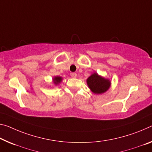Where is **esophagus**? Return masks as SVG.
Segmentation results:
<instances>
[{
    "label": "esophagus",
    "instance_id": "34e87169",
    "mask_svg": "<svg viewBox=\"0 0 152 152\" xmlns=\"http://www.w3.org/2000/svg\"><path fill=\"white\" fill-rule=\"evenodd\" d=\"M70 76L72 77V78H76V77L77 76V74H76V73H75V72H72V73L70 74Z\"/></svg>",
    "mask_w": 152,
    "mask_h": 152
}]
</instances>
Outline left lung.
Wrapping results in <instances>:
<instances>
[{
  "label": "left lung",
  "instance_id": "8db88e82",
  "mask_svg": "<svg viewBox=\"0 0 152 152\" xmlns=\"http://www.w3.org/2000/svg\"><path fill=\"white\" fill-rule=\"evenodd\" d=\"M87 85L91 91L95 94H101L106 91L110 86V82L94 73L87 79Z\"/></svg>",
  "mask_w": 152,
  "mask_h": 152
}]
</instances>
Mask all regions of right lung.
I'll use <instances>...</instances> for the list:
<instances>
[{
    "instance_id": "right-lung-1",
    "label": "right lung",
    "mask_w": 152,
    "mask_h": 152,
    "mask_svg": "<svg viewBox=\"0 0 152 152\" xmlns=\"http://www.w3.org/2000/svg\"><path fill=\"white\" fill-rule=\"evenodd\" d=\"M62 78L61 77H59V76H57V77H55L53 80H54V83L55 85H57V84H59L60 82L61 81Z\"/></svg>"
}]
</instances>
